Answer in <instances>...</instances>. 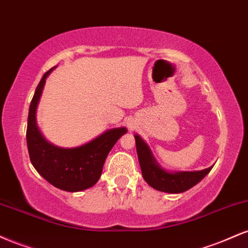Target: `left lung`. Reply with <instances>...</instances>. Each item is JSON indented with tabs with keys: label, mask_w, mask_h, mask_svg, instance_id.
Returning a JSON list of instances; mask_svg holds the SVG:
<instances>
[{
	"label": "left lung",
	"mask_w": 248,
	"mask_h": 248,
	"mask_svg": "<svg viewBox=\"0 0 248 248\" xmlns=\"http://www.w3.org/2000/svg\"><path fill=\"white\" fill-rule=\"evenodd\" d=\"M136 150L144 181L154 189L169 193H181L191 189L211 171L212 167L201 171L169 172L158 166L149 147L140 136L135 135Z\"/></svg>",
	"instance_id": "8db88e82"
}]
</instances>
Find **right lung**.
<instances>
[{"label":"right lung","instance_id":"obj_1","mask_svg":"<svg viewBox=\"0 0 248 248\" xmlns=\"http://www.w3.org/2000/svg\"><path fill=\"white\" fill-rule=\"evenodd\" d=\"M51 71L52 69L44 73L30 104L27 128L30 161L39 175L53 186L64 191H82L99 181L108 153L127 129L113 128L77 148H59L49 143L36 124V108Z\"/></svg>","mask_w":248,"mask_h":248}]
</instances>
